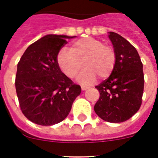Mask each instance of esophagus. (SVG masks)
<instances>
[{
	"label": "esophagus",
	"instance_id": "34e87169",
	"mask_svg": "<svg viewBox=\"0 0 158 158\" xmlns=\"http://www.w3.org/2000/svg\"><path fill=\"white\" fill-rule=\"evenodd\" d=\"M81 90H82V91L87 90V89H89V87H88V86H85V85H81Z\"/></svg>",
	"mask_w": 158,
	"mask_h": 158
}]
</instances>
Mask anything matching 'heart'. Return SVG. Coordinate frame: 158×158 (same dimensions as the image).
Segmentation results:
<instances>
[{"instance_id":"heart-1","label":"heart","mask_w":158,"mask_h":158,"mask_svg":"<svg viewBox=\"0 0 158 158\" xmlns=\"http://www.w3.org/2000/svg\"><path fill=\"white\" fill-rule=\"evenodd\" d=\"M85 67L77 76V81L85 85L92 84L100 78L109 77L115 69L116 53L111 46L93 37L83 38L73 43L71 49L62 47L57 54V64L69 78L80 70L81 61Z\"/></svg>"}]
</instances>
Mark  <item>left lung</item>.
I'll list each match as a JSON object with an SVG mask.
<instances>
[{"mask_svg": "<svg viewBox=\"0 0 158 158\" xmlns=\"http://www.w3.org/2000/svg\"><path fill=\"white\" fill-rule=\"evenodd\" d=\"M108 37L116 53V63L109 77L95 87L100 93V98L94 111L103 120L122 123L140 108L144 74L136 49L115 32H109Z\"/></svg>", "mask_w": 158, "mask_h": 158, "instance_id": "obj_1", "label": "left lung"}]
</instances>
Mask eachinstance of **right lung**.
<instances>
[{"label":"right lung","mask_w":158,"mask_h":158,"mask_svg":"<svg viewBox=\"0 0 158 158\" xmlns=\"http://www.w3.org/2000/svg\"><path fill=\"white\" fill-rule=\"evenodd\" d=\"M76 36L47 35L27 48L18 62L16 90L22 112L41 126L62 122L81 89L60 69L57 54Z\"/></svg>","instance_id":"add662e5"}]
</instances>
